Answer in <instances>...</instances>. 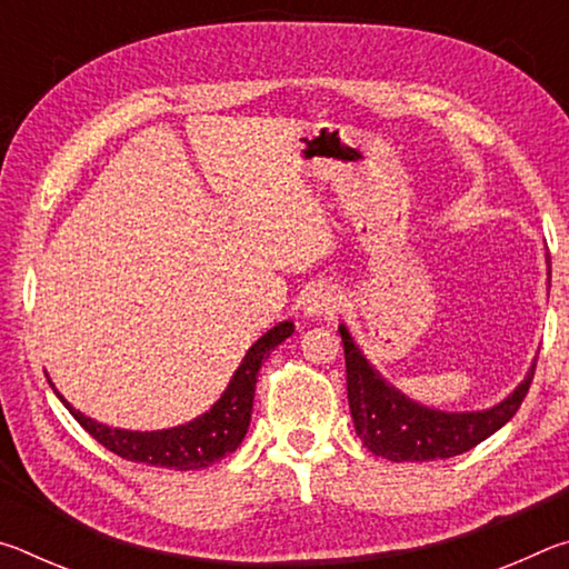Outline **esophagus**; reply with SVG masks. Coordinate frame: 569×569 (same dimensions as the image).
I'll use <instances>...</instances> for the list:
<instances>
[{"label":"esophagus","instance_id":"1","mask_svg":"<svg viewBox=\"0 0 569 569\" xmlns=\"http://www.w3.org/2000/svg\"><path fill=\"white\" fill-rule=\"evenodd\" d=\"M341 296L333 286H323L316 283L308 288L301 298V311L306 319H321V316H333L341 311Z\"/></svg>","mask_w":569,"mask_h":569}]
</instances>
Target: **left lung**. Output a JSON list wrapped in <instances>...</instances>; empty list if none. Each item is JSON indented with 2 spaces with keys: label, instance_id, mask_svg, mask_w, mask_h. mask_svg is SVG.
<instances>
[{
  "label": "left lung",
  "instance_id": "1",
  "mask_svg": "<svg viewBox=\"0 0 569 569\" xmlns=\"http://www.w3.org/2000/svg\"><path fill=\"white\" fill-rule=\"evenodd\" d=\"M346 356V389L356 435L363 447L389 461H435L475 449L515 417L529 391L535 366L505 401L485 411H439L403 397L363 359L346 326H339Z\"/></svg>",
  "mask_w": 569,
  "mask_h": 569
}]
</instances>
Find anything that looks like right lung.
Wrapping results in <instances>:
<instances>
[{"label":"right lung","instance_id":"right-lung-1","mask_svg":"<svg viewBox=\"0 0 569 569\" xmlns=\"http://www.w3.org/2000/svg\"><path fill=\"white\" fill-rule=\"evenodd\" d=\"M291 333V321L278 323L271 331L263 333L261 339L250 346L243 361L238 366V371L233 373V379H230L228 389L223 391V397L210 407V411L172 429L128 431L104 427V423L84 417V413L70 407V401L57 389L54 393L70 409L72 417L80 421V427L118 457L134 461V465L162 469H203L216 465L218 459H223L240 447L250 423V411H253L258 371H261L263 361L271 356L276 346L283 343Z\"/></svg>","mask_w":569,"mask_h":569}]
</instances>
